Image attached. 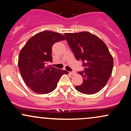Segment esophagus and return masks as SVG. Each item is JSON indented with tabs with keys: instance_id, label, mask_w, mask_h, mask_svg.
I'll return each instance as SVG.
<instances>
[{
	"instance_id": "34e87169",
	"label": "esophagus",
	"mask_w": 131,
	"mask_h": 131,
	"mask_svg": "<svg viewBox=\"0 0 131 131\" xmlns=\"http://www.w3.org/2000/svg\"><path fill=\"white\" fill-rule=\"evenodd\" d=\"M69 73H70L71 75H74L75 74H76V72H75V71H70V72H69Z\"/></svg>"
}]
</instances>
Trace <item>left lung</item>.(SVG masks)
<instances>
[{"instance_id":"1","label":"left lung","mask_w":131,"mask_h":131,"mask_svg":"<svg viewBox=\"0 0 131 131\" xmlns=\"http://www.w3.org/2000/svg\"><path fill=\"white\" fill-rule=\"evenodd\" d=\"M69 46L77 60H81L84 67L78 72L83 77V82L75 87L79 92L94 94L106 85L113 68V59L106 44L91 33L84 31L65 33Z\"/></svg>"}]
</instances>
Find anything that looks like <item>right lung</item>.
I'll return each mask as SVG.
<instances>
[{"mask_svg":"<svg viewBox=\"0 0 131 131\" xmlns=\"http://www.w3.org/2000/svg\"><path fill=\"white\" fill-rule=\"evenodd\" d=\"M65 39L62 34L45 31L29 39L20 51L18 67L24 82L34 92L49 94L55 89L63 74L68 72L52 66V48L55 42Z\"/></svg>","mask_w":131,"mask_h":131,"instance_id":"add662e5","label":"right lung"}]
</instances>
